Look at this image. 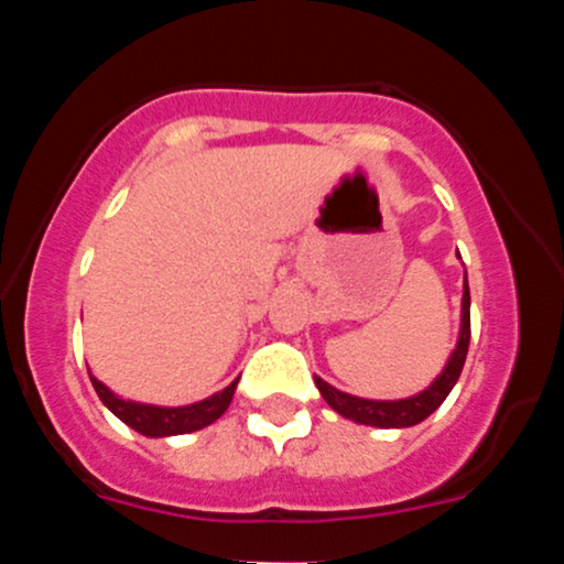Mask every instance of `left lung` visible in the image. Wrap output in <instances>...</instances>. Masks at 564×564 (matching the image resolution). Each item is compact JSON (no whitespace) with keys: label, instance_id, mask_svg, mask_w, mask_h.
I'll return each instance as SVG.
<instances>
[{"label":"left lung","instance_id":"obj_1","mask_svg":"<svg viewBox=\"0 0 564 564\" xmlns=\"http://www.w3.org/2000/svg\"><path fill=\"white\" fill-rule=\"evenodd\" d=\"M462 260V257H458ZM469 349V283H467V270H464V294H462V328H458L456 347H453L448 364L443 366V371L437 373L435 381L422 392L411 394V398L400 400H368L358 398V394H349L336 390V387L315 377V387H318L323 400L334 408L339 416L352 419L355 424L366 426H379V430H403V426H413L424 422L430 413H435L443 400L448 398L453 384L462 377L464 360H467Z\"/></svg>","mask_w":564,"mask_h":564}]
</instances>
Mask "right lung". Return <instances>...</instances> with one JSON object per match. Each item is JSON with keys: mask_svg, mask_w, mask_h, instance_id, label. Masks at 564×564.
<instances>
[{"mask_svg": "<svg viewBox=\"0 0 564 564\" xmlns=\"http://www.w3.org/2000/svg\"><path fill=\"white\" fill-rule=\"evenodd\" d=\"M93 379V387L97 398L102 400V405L119 416L127 426H132L134 432L145 437H172V435H187V432L204 430V426L215 424L225 411H228L232 394H236L238 379L230 381L225 390L209 394L206 400L191 405H151V403H138V400H127L113 390H108L100 379Z\"/></svg>", "mask_w": 564, "mask_h": 564, "instance_id": "add662e5", "label": "right lung"}]
</instances>
